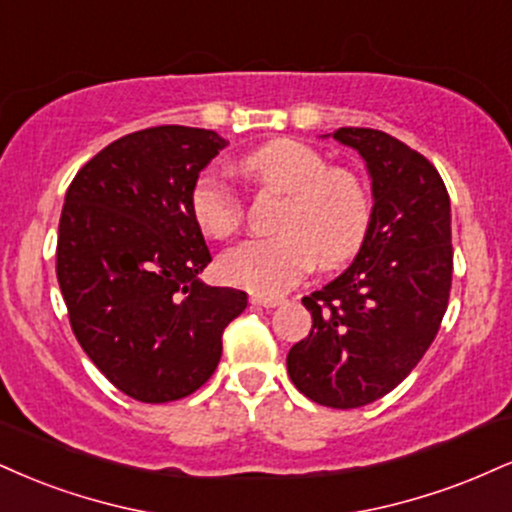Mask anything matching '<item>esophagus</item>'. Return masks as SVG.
<instances>
[{
  "instance_id": "1",
  "label": "esophagus",
  "mask_w": 512,
  "mask_h": 512,
  "mask_svg": "<svg viewBox=\"0 0 512 512\" xmlns=\"http://www.w3.org/2000/svg\"><path fill=\"white\" fill-rule=\"evenodd\" d=\"M250 303L260 305V307H276V305H281L283 300L281 298H267V295H252Z\"/></svg>"
}]
</instances>
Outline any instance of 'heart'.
<instances>
[{
    "mask_svg": "<svg viewBox=\"0 0 512 512\" xmlns=\"http://www.w3.org/2000/svg\"><path fill=\"white\" fill-rule=\"evenodd\" d=\"M240 169L262 188L286 195L279 236L240 243L221 257L219 272L233 286L279 295L312 267L334 269L365 243L372 202L362 178L346 166H326L322 152L293 138H276L243 159ZM190 212L209 238H231L243 224V202L224 178L202 174L190 190Z\"/></svg>",
    "mask_w": 512,
    "mask_h": 512,
    "instance_id": "1",
    "label": "heart"
}]
</instances>
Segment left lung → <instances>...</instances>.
<instances>
[{
  "label": "left lung",
  "instance_id": "left-lung-1",
  "mask_svg": "<svg viewBox=\"0 0 512 512\" xmlns=\"http://www.w3.org/2000/svg\"><path fill=\"white\" fill-rule=\"evenodd\" d=\"M334 140L365 159L372 221L341 276L305 295L310 336L286 357L295 389L336 410L396 389L439 334L453 276L451 200L427 157L374 128H338Z\"/></svg>",
  "mask_w": 512,
  "mask_h": 512
}]
</instances>
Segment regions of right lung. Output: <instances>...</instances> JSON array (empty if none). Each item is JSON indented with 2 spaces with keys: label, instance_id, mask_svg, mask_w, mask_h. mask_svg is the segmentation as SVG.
Returning <instances> with one entry per match:
<instances>
[{
  "label": "right lung",
  "instance_id": "obj_1",
  "mask_svg": "<svg viewBox=\"0 0 512 512\" xmlns=\"http://www.w3.org/2000/svg\"><path fill=\"white\" fill-rule=\"evenodd\" d=\"M219 133L155 126L114 140L78 171L59 219L57 279L80 348L140 403L186 398L212 377L221 334L248 305L197 279L212 262L190 212Z\"/></svg>",
  "mask_w": 512,
  "mask_h": 512
}]
</instances>
